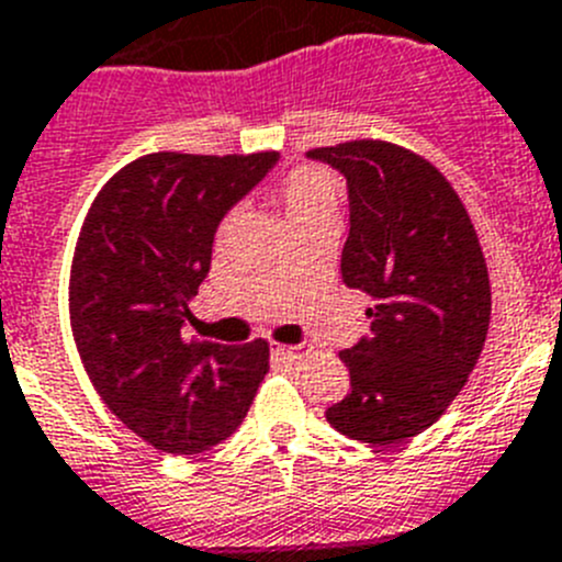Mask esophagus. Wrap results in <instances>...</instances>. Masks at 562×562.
Masks as SVG:
<instances>
[{
    "label": "esophagus",
    "mask_w": 562,
    "mask_h": 562,
    "mask_svg": "<svg viewBox=\"0 0 562 562\" xmlns=\"http://www.w3.org/2000/svg\"><path fill=\"white\" fill-rule=\"evenodd\" d=\"M307 349H311V346H280V344H274V346H271V355H274V358H280V360H299L302 355H307Z\"/></svg>",
    "instance_id": "34e87169"
}]
</instances>
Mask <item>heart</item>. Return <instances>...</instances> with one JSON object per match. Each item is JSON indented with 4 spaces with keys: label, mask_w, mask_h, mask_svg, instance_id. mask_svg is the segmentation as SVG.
Instances as JSON below:
<instances>
[{
    "label": "heart",
    "mask_w": 562,
    "mask_h": 562,
    "mask_svg": "<svg viewBox=\"0 0 562 562\" xmlns=\"http://www.w3.org/2000/svg\"><path fill=\"white\" fill-rule=\"evenodd\" d=\"M280 199L282 207H285V218L293 229H299L305 224L338 216L340 188L329 171L316 169V166H302L282 180ZM229 224H233V213L224 218L222 227L227 229Z\"/></svg>",
    "instance_id": "1"
}]
</instances>
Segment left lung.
Instances as JSON below:
<instances>
[{"label": "left lung", "mask_w": 562, "mask_h": 562, "mask_svg": "<svg viewBox=\"0 0 562 562\" xmlns=\"http://www.w3.org/2000/svg\"><path fill=\"white\" fill-rule=\"evenodd\" d=\"M349 193L340 274L369 293L371 335L340 352L352 391L327 407L346 438L393 447L432 427L485 346L491 282L463 202L432 162L385 140L307 151Z\"/></svg>", "instance_id": "1"}]
</instances>
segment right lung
<instances>
[{"instance_id": "right-lung-1", "label": "right lung", "mask_w": 562, "mask_h": 562, "mask_svg": "<svg viewBox=\"0 0 562 562\" xmlns=\"http://www.w3.org/2000/svg\"><path fill=\"white\" fill-rule=\"evenodd\" d=\"M277 160L157 151L124 166L88 210L68 282L71 333L104 405L160 452L229 438L269 371L266 340H188L182 327L218 224Z\"/></svg>"}]
</instances>
